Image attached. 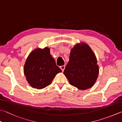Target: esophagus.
I'll use <instances>...</instances> for the list:
<instances>
[{"label":"esophagus","mask_w":122,"mask_h":122,"mask_svg":"<svg viewBox=\"0 0 122 122\" xmlns=\"http://www.w3.org/2000/svg\"><path fill=\"white\" fill-rule=\"evenodd\" d=\"M65 67H66V66L64 65V66H60V69L62 70V71H63L64 70H65Z\"/></svg>","instance_id":"34e87169"}]
</instances>
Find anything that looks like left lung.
I'll return each instance as SVG.
<instances>
[{"instance_id":"1","label":"left lung","mask_w":122,"mask_h":122,"mask_svg":"<svg viewBox=\"0 0 122 122\" xmlns=\"http://www.w3.org/2000/svg\"><path fill=\"white\" fill-rule=\"evenodd\" d=\"M97 63L96 55L87 44H77L71 50L63 74L71 85L79 90L88 89L98 78L99 68Z\"/></svg>"}]
</instances>
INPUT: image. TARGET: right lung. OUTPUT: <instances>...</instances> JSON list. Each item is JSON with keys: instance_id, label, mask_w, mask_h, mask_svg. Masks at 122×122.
<instances>
[{"instance_id": "obj_1", "label": "right lung", "mask_w": 122, "mask_h": 122, "mask_svg": "<svg viewBox=\"0 0 122 122\" xmlns=\"http://www.w3.org/2000/svg\"><path fill=\"white\" fill-rule=\"evenodd\" d=\"M62 72L50 54V48H37L29 55L24 66V74L33 88L42 89L52 83L56 74Z\"/></svg>"}]
</instances>
